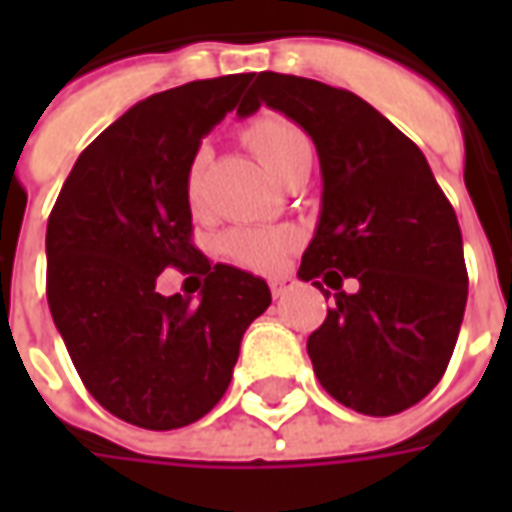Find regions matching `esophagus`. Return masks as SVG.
<instances>
[{"mask_svg": "<svg viewBox=\"0 0 512 512\" xmlns=\"http://www.w3.org/2000/svg\"><path fill=\"white\" fill-rule=\"evenodd\" d=\"M290 288H293V279H288V277L271 279V296H274V299H282V296H285Z\"/></svg>", "mask_w": 512, "mask_h": 512, "instance_id": "esophagus-1", "label": "esophagus"}]
</instances>
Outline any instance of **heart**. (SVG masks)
I'll return each instance as SVG.
<instances>
[{"label": "heart", "mask_w": 512, "mask_h": 512, "mask_svg": "<svg viewBox=\"0 0 512 512\" xmlns=\"http://www.w3.org/2000/svg\"><path fill=\"white\" fill-rule=\"evenodd\" d=\"M246 142L255 150L260 164L277 175V169L288 161L296 150L307 145V136L293 126L285 117H260L246 131ZM208 147L200 145L191 156L186 167V200L191 205H200L202 183H205V167H208ZM293 246L290 230H263V227H233L222 238L224 255L255 271H274L285 260L288 249Z\"/></svg>", "instance_id": "obj_1"}]
</instances>
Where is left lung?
<instances>
[{
  "label": "left lung",
  "instance_id": "8db88e82",
  "mask_svg": "<svg viewBox=\"0 0 512 512\" xmlns=\"http://www.w3.org/2000/svg\"><path fill=\"white\" fill-rule=\"evenodd\" d=\"M260 104L299 123L321 158V219L299 277L337 293L307 340L315 376L359 414H400L439 384L461 332L469 277L458 216L422 150L359 95L263 71L238 115Z\"/></svg>",
  "mask_w": 512,
  "mask_h": 512
}]
</instances>
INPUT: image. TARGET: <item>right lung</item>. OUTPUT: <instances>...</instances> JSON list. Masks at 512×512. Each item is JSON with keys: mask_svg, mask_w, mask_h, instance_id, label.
Returning <instances> with one entry per match:
<instances>
[{"mask_svg": "<svg viewBox=\"0 0 512 512\" xmlns=\"http://www.w3.org/2000/svg\"><path fill=\"white\" fill-rule=\"evenodd\" d=\"M255 73L172 87L131 106L76 158L46 227V296L76 373L136 428L172 430L230 386L271 290L191 244L186 167ZM167 265L205 276L201 301L161 297Z\"/></svg>", "mask_w": 512, "mask_h": 512, "instance_id": "add662e5", "label": "right lung"}]
</instances>
